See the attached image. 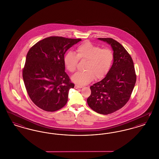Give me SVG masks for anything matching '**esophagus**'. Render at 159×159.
Returning <instances> with one entry per match:
<instances>
[{"label":"esophagus","instance_id":"obj_1","mask_svg":"<svg viewBox=\"0 0 159 159\" xmlns=\"http://www.w3.org/2000/svg\"><path fill=\"white\" fill-rule=\"evenodd\" d=\"M75 88L76 89H78V88H82V86H79V85H77V84H75Z\"/></svg>","mask_w":159,"mask_h":159}]
</instances>
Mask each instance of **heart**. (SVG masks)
<instances>
[{"label":"heart","mask_w":159,"mask_h":159,"mask_svg":"<svg viewBox=\"0 0 159 159\" xmlns=\"http://www.w3.org/2000/svg\"><path fill=\"white\" fill-rule=\"evenodd\" d=\"M114 60V54L109 48H101L89 42H85L76 49V55L68 52L64 57V64L71 73L76 70L79 60L85 61L84 71L72 76L73 82L80 85L90 83L93 79H101L109 72Z\"/></svg>","instance_id":"b5f03b06"}]
</instances>
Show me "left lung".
Masks as SVG:
<instances>
[{"instance_id":"left-lung-1","label":"left lung","mask_w":159,"mask_h":159,"mask_svg":"<svg viewBox=\"0 0 159 159\" xmlns=\"http://www.w3.org/2000/svg\"><path fill=\"white\" fill-rule=\"evenodd\" d=\"M110 45L113 65L106 77L90 87L87 102L98 113L108 114L120 109L129 101L136 83L134 62L125 48L112 38H98Z\"/></svg>"}]
</instances>
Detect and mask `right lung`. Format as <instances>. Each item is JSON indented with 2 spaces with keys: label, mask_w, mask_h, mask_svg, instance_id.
Segmentation results:
<instances>
[{
  "label": "right lung",
  "mask_w": 159,
  "mask_h": 159,
  "mask_svg": "<svg viewBox=\"0 0 159 159\" xmlns=\"http://www.w3.org/2000/svg\"><path fill=\"white\" fill-rule=\"evenodd\" d=\"M80 39L51 36L40 40L27 54L23 70L29 97L40 108L53 112L65 106L75 87L65 72L64 54Z\"/></svg>",
  "instance_id": "1"
}]
</instances>
